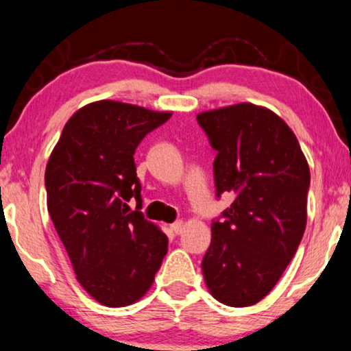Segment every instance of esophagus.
I'll use <instances>...</instances> for the list:
<instances>
[{
    "mask_svg": "<svg viewBox=\"0 0 351 351\" xmlns=\"http://www.w3.org/2000/svg\"><path fill=\"white\" fill-rule=\"evenodd\" d=\"M171 230H172V232H174L176 234H180V233H182L184 232V221H174V223H172L171 225Z\"/></svg>",
    "mask_w": 351,
    "mask_h": 351,
    "instance_id": "obj_1",
    "label": "esophagus"
}]
</instances>
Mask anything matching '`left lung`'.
<instances>
[{
	"instance_id": "obj_1",
	"label": "left lung",
	"mask_w": 351,
	"mask_h": 351,
	"mask_svg": "<svg viewBox=\"0 0 351 351\" xmlns=\"http://www.w3.org/2000/svg\"><path fill=\"white\" fill-rule=\"evenodd\" d=\"M217 151V197L233 204L212 221L205 282L225 306L266 298L294 258L307 223L311 171L291 128L273 111L240 103L197 117Z\"/></svg>"
}]
</instances>
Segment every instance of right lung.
Segmentation results:
<instances>
[{
    "label": "right lung",
    "mask_w": 351,
    "mask_h": 351,
    "mask_svg": "<svg viewBox=\"0 0 351 351\" xmlns=\"http://www.w3.org/2000/svg\"><path fill=\"white\" fill-rule=\"evenodd\" d=\"M169 118L128 103H90L64 126L45 167L49 215L78 282L103 306L141 299L167 253V237L141 212L134 152Z\"/></svg>",
    "instance_id": "obj_1"
}]
</instances>
